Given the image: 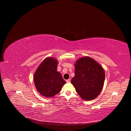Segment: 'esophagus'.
Instances as JSON below:
<instances>
[{
    "instance_id": "esophagus-1",
    "label": "esophagus",
    "mask_w": 131,
    "mask_h": 131,
    "mask_svg": "<svg viewBox=\"0 0 131 131\" xmlns=\"http://www.w3.org/2000/svg\"><path fill=\"white\" fill-rule=\"evenodd\" d=\"M66 82H67V83H70V79H68L66 80Z\"/></svg>"
}]
</instances>
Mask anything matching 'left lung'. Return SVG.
<instances>
[{"label": "left lung", "mask_w": 131, "mask_h": 131, "mask_svg": "<svg viewBox=\"0 0 131 131\" xmlns=\"http://www.w3.org/2000/svg\"><path fill=\"white\" fill-rule=\"evenodd\" d=\"M75 76L71 82L76 91L84 100H92L101 92L105 74L103 67L90 57L78 60L74 64Z\"/></svg>", "instance_id": "obj_1"}]
</instances>
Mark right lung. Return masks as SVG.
Returning <instances> with one entry per match:
<instances>
[{"instance_id": "right-lung-1", "label": "right lung", "mask_w": 131, "mask_h": 131, "mask_svg": "<svg viewBox=\"0 0 131 131\" xmlns=\"http://www.w3.org/2000/svg\"><path fill=\"white\" fill-rule=\"evenodd\" d=\"M58 61L48 58L43 61L34 74V83L40 94L53 97L59 93L66 83L57 71Z\"/></svg>"}]
</instances>
